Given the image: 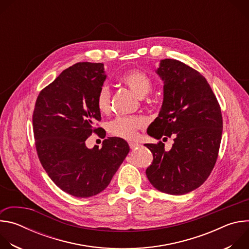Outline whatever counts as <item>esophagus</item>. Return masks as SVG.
Returning a JSON list of instances; mask_svg holds the SVG:
<instances>
[{
	"mask_svg": "<svg viewBox=\"0 0 249 249\" xmlns=\"http://www.w3.org/2000/svg\"><path fill=\"white\" fill-rule=\"evenodd\" d=\"M129 146H130V149H131V150H134V149H136V148L140 147V144H138V143H134V142H130V143H129Z\"/></svg>",
	"mask_w": 249,
	"mask_h": 249,
	"instance_id": "1",
	"label": "esophagus"
}]
</instances>
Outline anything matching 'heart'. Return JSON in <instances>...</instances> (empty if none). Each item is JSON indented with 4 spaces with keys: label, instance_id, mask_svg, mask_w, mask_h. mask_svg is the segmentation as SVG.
I'll return each mask as SVG.
<instances>
[{
    "label": "heart",
    "instance_id": "1",
    "mask_svg": "<svg viewBox=\"0 0 249 249\" xmlns=\"http://www.w3.org/2000/svg\"><path fill=\"white\" fill-rule=\"evenodd\" d=\"M122 82L138 96L143 97L152 89L150 78L140 70H132L123 75ZM111 92L107 85H102L97 92L95 104L100 113H107L110 109ZM146 125V121L141 116H119L107 124L110 135L126 140H132L137 136L138 130Z\"/></svg>",
    "mask_w": 249,
    "mask_h": 249
}]
</instances>
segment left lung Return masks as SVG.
Returning a JSON list of instances; mask_svg holds the SVG:
<instances>
[{
  "mask_svg": "<svg viewBox=\"0 0 249 249\" xmlns=\"http://www.w3.org/2000/svg\"><path fill=\"white\" fill-rule=\"evenodd\" d=\"M156 73L163 82V101L149 135H174L170 151L146 144L154 160L146 174L163 193L183 195L201 186L215 166L223 132L221 107L207 80L174 59L160 60Z\"/></svg>",
  "mask_w": 249,
  "mask_h": 249,
  "instance_id": "1",
  "label": "left lung"
}]
</instances>
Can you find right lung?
Returning a JSON list of instances; mask_svg holds the SVG:
<instances>
[{
  "label": "right lung",
  "mask_w": 249,
  "mask_h": 249,
  "mask_svg": "<svg viewBox=\"0 0 249 249\" xmlns=\"http://www.w3.org/2000/svg\"><path fill=\"white\" fill-rule=\"evenodd\" d=\"M105 79L102 63H77L40 91L33 111L35 147L43 168L60 189L79 198L107 187L130 151L117 137L105 139L101 149L86 146L93 132L100 135L101 128H94L101 120L95 98Z\"/></svg>",
  "instance_id": "obj_1"
}]
</instances>
